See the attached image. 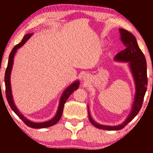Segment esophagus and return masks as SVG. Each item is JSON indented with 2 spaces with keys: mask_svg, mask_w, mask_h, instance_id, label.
Wrapping results in <instances>:
<instances>
[{
  "mask_svg": "<svg viewBox=\"0 0 153 153\" xmlns=\"http://www.w3.org/2000/svg\"><path fill=\"white\" fill-rule=\"evenodd\" d=\"M88 75L85 74L84 76H83V79H84V80H86V79H88Z\"/></svg>",
  "mask_w": 153,
  "mask_h": 153,
  "instance_id": "esophagus-1",
  "label": "esophagus"
}]
</instances>
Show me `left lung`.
Returning a JSON list of instances; mask_svg holds the SVG:
<instances>
[{
  "label": "left lung",
  "mask_w": 153,
  "mask_h": 153,
  "mask_svg": "<svg viewBox=\"0 0 153 153\" xmlns=\"http://www.w3.org/2000/svg\"><path fill=\"white\" fill-rule=\"evenodd\" d=\"M120 34V40L125 45V49L119 52L114 57V60L117 62H124L128 63L129 68L132 74L135 83V96L134 100L131 106V109L124 122L118 125L109 126V125H100L96 123L92 118L90 114L89 108L88 117L91 123L95 127L105 130H119L126 126L128 123L133 120L141 109L143 98L147 90L148 78H147V65L144 54L138 45L136 37L125 29L119 28Z\"/></svg>",
  "instance_id": "obj_1"
}]
</instances>
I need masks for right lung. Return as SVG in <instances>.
<instances>
[{
    "mask_svg": "<svg viewBox=\"0 0 153 153\" xmlns=\"http://www.w3.org/2000/svg\"><path fill=\"white\" fill-rule=\"evenodd\" d=\"M33 35V33H28L24 35V38L22 40V42L18 45H16L13 49H12L11 53H10L9 56V60H8V63L7 67L6 69L5 74V93H6V97H7V100L9 103L10 107L12 109V111L24 121L25 124L28 125V127H31V128H45V127H51L52 125H55L56 123H57L59 120L61 118L62 111H63V108L65 103L67 100L68 99V97H70V95L72 94L73 92L78 89L79 86V81H76L74 83H72V84H70L67 88L62 93L61 97H60V102H59V105H58V108L57 110V112L55 115V116L51 120L46 121V122L42 123H35L33 121L29 120L28 119H27L22 113H21L19 109L16 107L15 104H14L13 97H12V88H11V83H10V75H11V72L12 66H13V61H14V55H15L17 49H19L20 47H22L25 43L26 42L27 40L30 38V37Z\"/></svg>",
    "mask_w": 153,
    "mask_h": 153,
    "instance_id": "1",
    "label": "right lung"
}]
</instances>
